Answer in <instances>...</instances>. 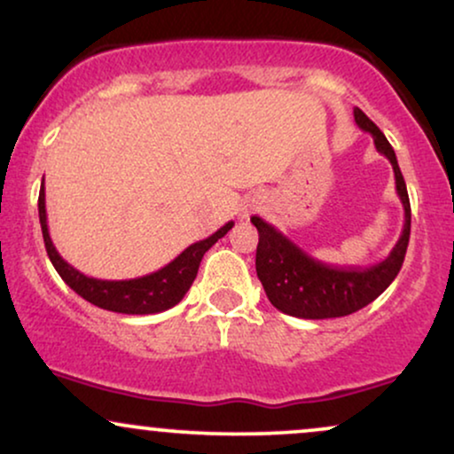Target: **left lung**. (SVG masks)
<instances>
[{
    "mask_svg": "<svg viewBox=\"0 0 454 454\" xmlns=\"http://www.w3.org/2000/svg\"><path fill=\"white\" fill-rule=\"evenodd\" d=\"M354 117L364 132L372 134L379 153L391 161L395 192L404 206V229L387 259L366 270H360V267L343 270V267L326 265L307 254L293 239H288L279 229L262 221L261 216L250 218L259 231L256 276L265 288L267 299L276 309L288 316L303 317V320L343 317L372 303L394 282L406 256L408 238H411V201H408L406 183L400 172L395 151L362 109L356 107Z\"/></svg>",
    "mask_w": 454,
    "mask_h": 454,
    "instance_id": "left-lung-1",
    "label": "left lung"
}]
</instances>
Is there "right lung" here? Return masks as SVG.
Listing matches in <instances>:
<instances>
[{"mask_svg":"<svg viewBox=\"0 0 454 454\" xmlns=\"http://www.w3.org/2000/svg\"><path fill=\"white\" fill-rule=\"evenodd\" d=\"M37 208L48 256L50 261H52L54 270L59 271V276L65 279L67 286L75 290V293L80 294L82 299H86L88 303L100 307V309L128 313V316H149V313L166 311L170 309V307H175L176 303H181V299L187 294L195 276H198L200 262L204 259V254L233 227V221L225 223V225L212 233L210 238L192 244L189 248H184L175 261H170L166 267H161L158 271L149 273V276L132 279H98L83 276L82 271L71 267L69 262L59 254V250L54 248L52 238H50L48 231L46 192H43V183L42 192H39Z\"/></svg>","mask_w":454,"mask_h":454,"instance_id":"right-lung-1","label":"right lung"}]
</instances>
